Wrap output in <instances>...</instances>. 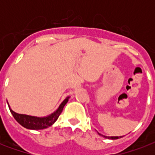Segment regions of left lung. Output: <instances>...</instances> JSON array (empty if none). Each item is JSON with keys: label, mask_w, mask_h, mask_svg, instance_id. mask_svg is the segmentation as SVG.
<instances>
[{"label": "left lung", "mask_w": 155, "mask_h": 155, "mask_svg": "<svg viewBox=\"0 0 155 155\" xmlns=\"http://www.w3.org/2000/svg\"><path fill=\"white\" fill-rule=\"evenodd\" d=\"M99 134V133H98ZM99 135H102L101 134H99ZM104 137H105V138H108V139H118V138H120V137H122L121 136L120 137H107V136H104V135H102Z\"/></svg>", "instance_id": "obj_1"}]
</instances>
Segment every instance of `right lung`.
Listing matches in <instances>:
<instances>
[{
	"label": "right lung",
	"instance_id": "right-lung-1",
	"mask_svg": "<svg viewBox=\"0 0 155 155\" xmlns=\"http://www.w3.org/2000/svg\"><path fill=\"white\" fill-rule=\"evenodd\" d=\"M68 99H69V97H67L61 103V104L55 112L50 114L49 116L43 117H37L25 115V114H19V113L13 112L11 109L10 106L8 105H8L12 115L13 116V117L15 118V120L21 125H22L23 127L29 129V130H43V129L48 128L49 126H51L57 120V119H58L59 115L62 113V111H63V107L65 106L66 104L68 103Z\"/></svg>",
	"mask_w": 155,
	"mask_h": 155
}]
</instances>
